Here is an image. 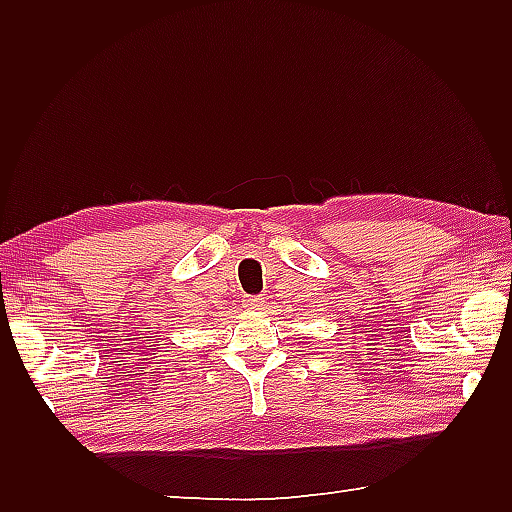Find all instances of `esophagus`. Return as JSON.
<instances>
[{
    "mask_svg": "<svg viewBox=\"0 0 512 512\" xmlns=\"http://www.w3.org/2000/svg\"><path fill=\"white\" fill-rule=\"evenodd\" d=\"M264 303H266L264 297H248V299H244L242 306L248 310H262Z\"/></svg>",
    "mask_w": 512,
    "mask_h": 512,
    "instance_id": "1",
    "label": "esophagus"
}]
</instances>
